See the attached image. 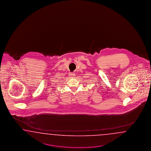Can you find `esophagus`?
<instances>
[{"instance_id": "34e87169", "label": "esophagus", "mask_w": 151, "mask_h": 151, "mask_svg": "<svg viewBox=\"0 0 151 151\" xmlns=\"http://www.w3.org/2000/svg\"><path fill=\"white\" fill-rule=\"evenodd\" d=\"M69 76H70V77H71V78H73V77L75 76V75H74L73 73H70Z\"/></svg>"}]
</instances>
